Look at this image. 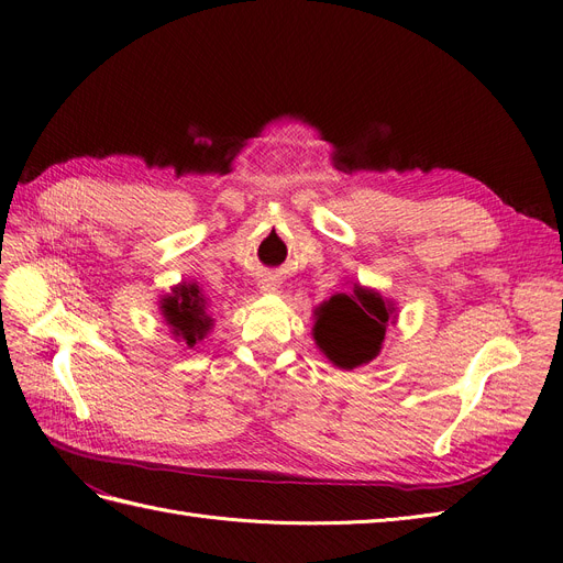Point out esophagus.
I'll return each mask as SVG.
<instances>
[{"label":"esophagus","instance_id":"obj_1","mask_svg":"<svg viewBox=\"0 0 563 563\" xmlns=\"http://www.w3.org/2000/svg\"><path fill=\"white\" fill-rule=\"evenodd\" d=\"M276 287H278L276 278H264V280H260V289H262V292H274Z\"/></svg>","mask_w":563,"mask_h":563}]
</instances>
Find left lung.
Instances as JSON below:
<instances>
[{"mask_svg": "<svg viewBox=\"0 0 563 563\" xmlns=\"http://www.w3.org/2000/svg\"><path fill=\"white\" fill-rule=\"evenodd\" d=\"M397 318V303L355 283L352 292L334 295L313 310V341L331 364L352 371L380 355L387 324Z\"/></svg>", "mask_w": 563, "mask_h": 563, "instance_id": "1", "label": "left lung"}]
</instances>
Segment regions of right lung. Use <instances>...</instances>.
<instances>
[{"label": "right lung", "mask_w": 563, "mask_h": 563, "mask_svg": "<svg viewBox=\"0 0 563 563\" xmlns=\"http://www.w3.org/2000/svg\"><path fill=\"white\" fill-rule=\"evenodd\" d=\"M159 316L169 327L172 336L187 347L201 343L213 329V318L208 316V299L195 280H183L172 287V292L162 295Z\"/></svg>", "instance_id": "1"}]
</instances>
